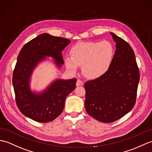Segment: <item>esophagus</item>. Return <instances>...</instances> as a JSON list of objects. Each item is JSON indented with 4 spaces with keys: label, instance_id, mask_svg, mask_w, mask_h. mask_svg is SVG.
<instances>
[{
    "label": "esophagus",
    "instance_id": "1",
    "mask_svg": "<svg viewBox=\"0 0 152 152\" xmlns=\"http://www.w3.org/2000/svg\"><path fill=\"white\" fill-rule=\"evenodd\" d=\"M83 84V82L81 80H78L76 82V86H82Z\"/></svg>",
    "mask_w": 152,
    "mask_h": 152
}]
</instances>
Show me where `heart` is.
<instances>
[{"label":"heart","instance_id":"obj_1","mask_svg":"<svg viewBox=\"0 0 152 152\" xmlns=\"http://www.w3.org/2000/svg\"><path fill=\"white\" fill-rule=\"evenodd\" d=\"M72 57L64 59L67 69L76 72L78 66H82L84 75L96 79L105 74L110 67L114 51L112 45L106 40L88 42L74 46L71 50Z\"/></svg>","mask_w":152,"mask_h":152}]
</instances>
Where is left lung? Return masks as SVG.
<instances>
[{
	"mask_svg": "<svg viewBox=\"0 0 152 152\" xmlns=\"http://www.w3.org/2000/svg\"><path fill=\"white\" fill-rule=\"evenodd\" d=\"M110 34L116 43L110 67L102 76L84 85L86 112L103 123L114 122L133 109L140 80L132 48L121 38Z\"/></svg>",
	"mask_w": 152,
	"mask_h": 152,
	"instance_id": "8db88e82",
	"label": "left lung"
}]
</instances>
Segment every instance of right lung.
I'll list each match as a JSON object with an SVG mask.
<instances>
[{
	"instance_id": "right-lung-1",
	"label": "right lung",
	"mask_w": 152,
	"mask_h": 152,
	"mask_svg": "<svg viewBox=\"0 0 152 152\" xmlns=\"http://www.w3.org/2000/svg\"><path fill=\"white\" fill-rule=\"evenodd\" d=\"M70 42L66 38L43 33L25 44L18 55L12 77L15 102L22 114L34 121L47 123L57 118L66 96L76 88V78L56 80L40 93L32 92L29 85L34 67L46 57L53 58L58 67L63 64L61 51Z\"/></svg>"
}]
</instances>
